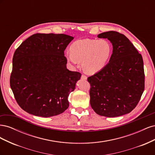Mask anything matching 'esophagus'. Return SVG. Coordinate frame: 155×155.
Returning <instances> with one entry per match:
<instances>
[{"label":"esophagus","instance_id":"obj_1","mask_svg":"<svg viewBox=\"0 0 155 155\" xmlns=\"http://www.w3.org/2000/svg\"><path fill=\"white\" fill-rule=\"evenodd\" d=\"M81 78L83 79V80H87V77L85 76V75H83V74L81 76Z\"/></svg>","mask_w":155,"mask_h":155}]
</instances>
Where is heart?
<instances>
[{
	"instance_id": "1",
	"label": "heart",
	"mask_w": 155,
	"mask_h": 155,
	"mask_svg": "<svg viewBox=\"0 0 155 155\" xmlns=\"http://www.w3.org/2000/svg\"><path fill=\"white\" fill-rule=\"evenodd\" d=\"M70 53L65 54L68 62L76 65L82 62V68L87 74H96L109 63L112 48L105 39H79L70 45Z\"/></svg>"
}]
</instances>
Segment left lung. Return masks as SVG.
<instances>
[{
	"instance_id": "obj_1",
	"label": "left lung",
	"mask_w": 155,
	"mask_h": 155,
	"mask_svg": "<svg viewBox=\"0 0 155 155\" xmlns=\"http://www.w3.org/2000/svg\"><path fill=\"white\" fill-rule=\"evenodd\" d=\"M97 37L109 40L113 50L107 66L87 79L91 107L97 114L109 118L129 113L144 91L142 56L119 32L106 31Z\"/></svg>"
}]
</instances>
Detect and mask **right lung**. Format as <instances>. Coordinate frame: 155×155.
Instances as JSON below:
<instances>
[{"label":"right lung","instance_id":"add662e5","mask_svg":"<svg viewBox=\"0 0 155 155\" xmlns=\"http://www.w3.org/2000/svg\"><path fill=\"white\" fill-rule=\"evenodd\" d=\"M73 39L38 33L16 49L10 83L18 105L28 113L48 118L68 109V97L81 76L66 66L64 51Z\"/></svg>","mask_w":155,"mask_h":155}]
</instances>
